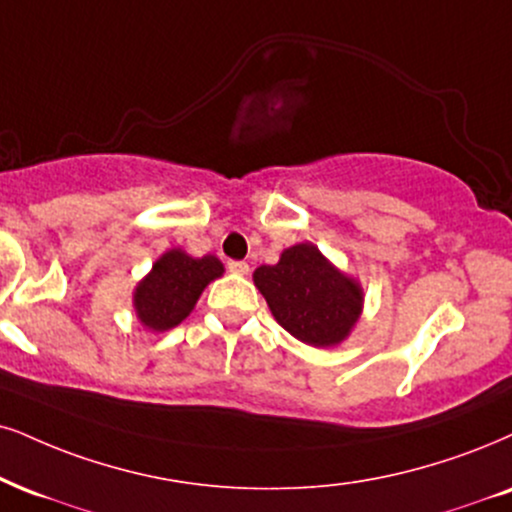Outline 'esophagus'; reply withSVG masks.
<instances>
[{
    "label": "esophagus",
    "instance_id": "esophagus-1",
    "mask_svg": "<svg viewBox=\"0 0 512 512\" xmlns=\"http://www.w3.org/2000/svg\"><path fill=\"white\" fill-rule=\"evenodd\" d=\"M227 270H230V273H235V275H249V263L230 261V263H227Z\"/></svg>",
    "mask_w": 512,
    "mask_h": 512
}]
</instances>
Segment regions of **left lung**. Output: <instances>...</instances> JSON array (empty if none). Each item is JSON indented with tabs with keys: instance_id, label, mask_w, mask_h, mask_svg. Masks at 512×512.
Listing matches in <instances>:
<instances>
[{
	"instance_id": "8db88e82",
	"label": "left lung",
	"mask_w": 512,
	"mask_h": 512,
	"mask_svg": "<svg viewBox=\"0 0 512 512\" xmlns=\"http://www.w3.org/2000/svg\"><path fill=\"white\" fill-rule=\"evenodd\" d=\"M254 285L277 323L311 346L342 344L363 311L361 285L308 242L282 251L275 266L256 268Z\"/></svg>"
}]
</instances>
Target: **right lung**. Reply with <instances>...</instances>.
I'll return each instance as SVG.
<instances>
[{"mask_svg":"<svg viewBox=\"0 0 512 512\" xmlns=\"http://www.w3.org/2000/svg\"><path fill=\"white\" fill-rule=\"evenodd\" d=\"M223 270L216 256L192 258L182 249L166 251L135 289L132 304L137 318L154 332L180 325L197 306L208 282L223 275Z\"/></svg>","mask_w":512,"mask_h":512,"instance_id":"obj_1","label":"right lung"}]
</instances>
